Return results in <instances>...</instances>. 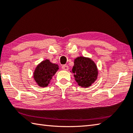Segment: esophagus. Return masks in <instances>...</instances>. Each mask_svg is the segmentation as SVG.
<instances>
[{"mask_svg": "<svg viewBox=\"0 0 133 133\" xmlns=\"http://www.w3.org/2000/svg\"><path fill=\"white\" fill-rule=\"evenodd\" d=\"M62 68L63 70H65V71H67V70H69V67L68 66H66V65H63V66H62Z\"/></svg>", "mask_w": 133, "mask_h": 133, "instance_id": "34e87169", "label": "esophagus"}]
</instances>
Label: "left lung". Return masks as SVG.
Masks as SVG:
<instances>
[{
	"instance_id": "1",
	"label": "left lung",
	"mask_w": 133,
	"mask_h": 133,
	"mask_svg": "<svg viewBox=\"0 0 133 133\" xmlns=\"http://www.w3.org/2000/svg\"><path fill=\"white\" fill-rule=\"evenodd\" d=\"M72 73L75 81L82 88L90 87L97 78L98 69L95 62L89 58L79 56L74 59Z\"/></svg>"
}]
</instances>
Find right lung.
I'll list each match as a JSON object with an SVG mask.
<instances>
[{
  "label": "right lung",
  "mask_w": 133,
  "mask_h": 133,
  "mask_svg": "<svg viewBox=\"0 0 133 133\" xmlns=\"http://www.w3.org/2000/svg\"><path fill=\"white\" fill-rule=\"evenodd\" d=\"M59 70L58 64L45 59L39 63L33 72V78L39 87H47L52 77Z\"/></svg>",
  "instance_id": "1"
}]
</instances>
